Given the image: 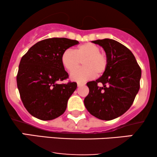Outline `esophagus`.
Listing matches in <instances>:
<instances>
[{"label":"esophagus","instance_id":"obj_1","mask_svg":"<svg viewBox=\"0 0 157 157\" xmlns=\"http://www.w3.org/2000/svg\"><path fill=\"white\" fill-rule=\"evenodd\" d=\"M84 85H85V83H83V82H77V86H78V87H80V86H84Z\"/></svg>","mask_w":157,"mask_h":157}]
</instances>
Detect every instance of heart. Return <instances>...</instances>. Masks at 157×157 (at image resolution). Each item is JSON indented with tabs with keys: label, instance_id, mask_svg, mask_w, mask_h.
<instances>
[{
	"label": "heart",
	"instance_id": "1",
	"mask_svg": "<svg viewBox=\"0 0 157 157\" xmlns=\"http://www.w3.org/2000/svg\"><path fill=\"white\" fill-rule=\"evenodd\" d=\"M101 48L92 43H87L78 46L75 51L68 48L63 52L61 62L68 71L79 65L81 61L84 66L71 74V79L77 82H84L91 80L97 75H102L108 67V57L102 53Z\"/></svg>",
	"mask_w": 157,
	"mask_h": 157
}]
</instances>
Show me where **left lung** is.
I'll return each mask as SVG.
<instances>
[{
  "instance_id": "obj_1",
  "label": "left lung",
  "mask_w": 157,
  "mask_h": 157,
  "mask_svg": "<svg viewBox=\"0 0 157 157\" xmlns=\"http://www.w3.org/2000/svg\"><path fill=\"white\" fill-rule=\"evenodd\" d=\"M105 50L109 63L103 75L87 82L89 93L86 109L102 120L117 118L128 111L140 90L141 68L134 55L124 45L112 39L92 41Z\"/></svg>"
}]
</instances>
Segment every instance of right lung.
<instances>
[{
  "mask_svg": "<svg viewBox=\"0 0 157 157\" xmlns=\"http://www.w3.org/2000/svg\"><path fill=\"white\" fill-rule=\"evenodd\" d=\"M75 40L53 37L39 41L23 56L17 85L23 105L41 120H52L66 111L77 82L59 84L68 77L61 62L63 52L78 44Z\"/></svg>",
  "mask_w": 157,
  "mask_h": 157,
  "instance_id": "obj_1",
  "label": "right lung"
}]
</instances>
